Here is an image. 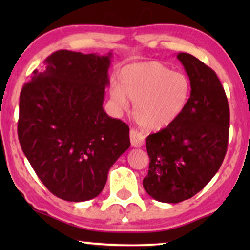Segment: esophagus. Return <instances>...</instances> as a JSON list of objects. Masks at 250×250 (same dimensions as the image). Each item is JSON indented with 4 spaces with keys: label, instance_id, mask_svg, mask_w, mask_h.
<instances>
[{
    "label": "esophagus",
    "instance_id": "obj_1",
    "mask_svg": "<svg viewBox=\"0 0 250 250\" xmlns=\"http://www.w3.org/2000/svg\"><path fill=\"white\" fill-rule=\"evenodd\" d=\"M129 139H131V145L135 148H140L145 143V135L134 128H132L129 132Z\"/></svg>",
    "mask_w": 250,
    "mask_h": 250
}]
</instances>
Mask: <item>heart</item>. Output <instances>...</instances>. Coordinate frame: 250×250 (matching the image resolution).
Returning a JSON list of instances; mask_svg holds the SVG:
<instances>
[{"label": "heart", "mask_w": 250, "mask_h": 250, "mask_svg": "<svg viewBox=\"0 0 250 250\" xmlns=\"http://www.w3.org/2000/svg\"><path fill=\"white\" fill-rule=\"evenodd\" d=\"M119 82L110 85L111 100L121 109L127 108L128 100L134 102L135 121L150 131L175 122L190 98L191 83L187 75L157 61L127 64L121 70Z\"/></svg>", "instance_id": "1"}]
</instances>
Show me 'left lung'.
Returning a JSON list of instances; mask_svg holds the SVG:
<instances>
[{
	"mask_svg": "<svg viewBox=\"0 0 250 250\" xmlns=\"http://www.w3.org/2000/svg\"><path fill=\"white\" fill-rule=\"evenodd\" d=\"M191 83L189 101L175 122L146 138L150 164L143 188L160 203L177 204L203 190L223 163L230 109L215 71L179 53Z\"/></svg>",
	"mask_w": 250,
	"mask_h": 250,
	"instance_id": "1",
	"label": "left lung"
}]
</instances>
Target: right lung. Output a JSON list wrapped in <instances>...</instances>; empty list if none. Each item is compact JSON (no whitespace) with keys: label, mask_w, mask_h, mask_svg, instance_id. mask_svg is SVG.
<instances>
[{"label":"right lung","mask_w":250,"mask_h":250,"mask_svg":"<svg viewBox=\"0 0 250 250\" xmlns=\"http://www.w3.org/2000/svg\"><path fill=\"white\" fill-rule=\"evenodd\" d=\"M111 53L53 52L20 92L18 138L36 175L60 199L100 194L129 148V128L104 110Z\"/></svg>","instance_id":"right-lung-1"}]
</instances>
